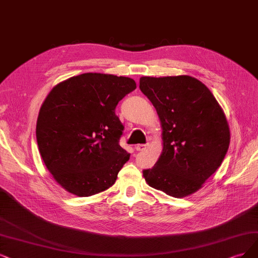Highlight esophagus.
I'll list each match as a JSON object with an SVG mask.
<instances>
[{
    "label": "esophagus",
    "instance_id": "obj_1",
    "mask_svg": "<svg viewBox=\"0 0 258 258\" xmlns=\"http://www.w3.org/2000/svg\"><path fill=\"white\" fill-rule=\"evenodd\" d=\"M147 147H148L147 144L146 145L145 144H139L135 147V149H136V151H144V150L147 149Z\"/></svg>",
    "mask_w": 258,
    "mask_h": 258
}]
</instances>
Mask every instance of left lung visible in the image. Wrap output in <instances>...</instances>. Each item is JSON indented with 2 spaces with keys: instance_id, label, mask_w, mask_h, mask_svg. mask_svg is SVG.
I'll return each instance as SVG.
<instances>
[{
  "instance_id": "8db88e82",
  "label": "left lung",
  "mask_w": 258,
  "mask_h": 258,
  "mask_svg": "<svg viewBox=\"0 0 258 258\" xmlns=\"http://www.w3.org/2000/svg\"><path fill=\"white\" fill-rule=\"evenodd\" d=\"M139 88L163 128V152L146 182L173 198L192 195L220 167L231 140L225 114L206 86L188 75L142 76Z\"/></svg>"
}]
</instances>
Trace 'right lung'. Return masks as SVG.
Here are the masks:
<instances>
[{
	"mask_svg": "<svg viewBox=\"0 0 258 258\" xmlns=\"http://www.w3.org/2000/svg\"><path fill=\"white\" fill-rule=\"evenodd\" d=\"M135 89L125 76L84 73L47 94L37 119V144L47 170L68 192L90 197L116 182L130 154L119 145L124 126L114 109Z\"/></svg>",
	"mask_w": 258,
	"mask_h": 258,
	"instance_id": "add662e5",
	"label": "right lung"
}]
</instances>
